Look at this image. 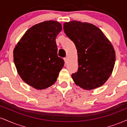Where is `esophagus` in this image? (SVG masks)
<instances>
[{
  "instance_id": "obj_1",
  "label": "esophagus",
  "mask_w": 127,
  "mask_h": 127,
  "mask_svg": "<svg viewBox=\"0 0 127 127\" xmlns=\"http://www.w3.org/2000/svg\"><path fill=\"white\" fill-rule=\"evenodd\" d=\"M64 62H65V64L67 63V62H68V59H67V58L65 57L64 59Z\"/></svg>"
}]
</instances>
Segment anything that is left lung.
I'll return each instance as SVG.
<instances>
[{
    "mask_svg": "<svg viewBox=\"0 0 127 127\" xmlns=\"http://www.w3.org/2000/svg\"><path fill=\"white\" fill-rule=\"evenodd\" d=\"M63 29L78 52V70L72 75L74 82L88 90L103 85L115 65V52L111 43L100 29L90 23L65 22Z\"/></svg>",
    "mask_w": 127,
    "mask_h": 127,
    "instance_id": "obj_1",
    "label": "left lung"
}]
</instances>
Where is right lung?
Here are the masks:
<instances>
[{"label":"right lung","mask_w":127,"mask_h":127,"mask_svg":"<svg viewBox=\"0 0 127 127\" xmlns=\"http://www.w3.org/2000/svg\"><path fill=\"white\" fill-rule=\"evenodd\" d=\"M62 29L57 21L40 23L27 30L16 45L14 62L17 72L33 88L42 90L53 85L64 66L55 41Z\"/></svg>","instance_id":"add662e5"}]
</instances>
